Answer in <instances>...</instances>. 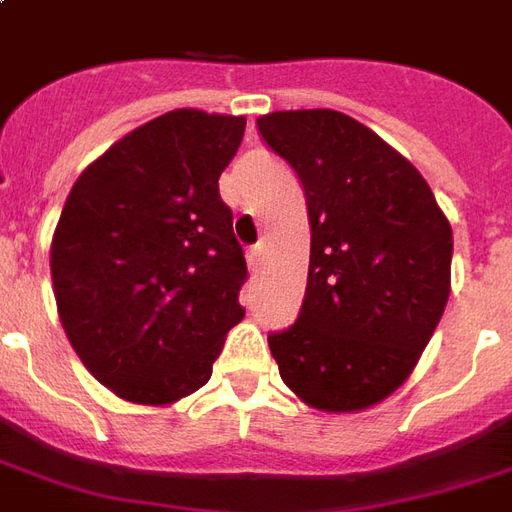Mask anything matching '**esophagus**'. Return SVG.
Masks as SVG:
<instances>
[{"mask_svg":"<svg viewBox=\"0 0 512 512\" xmlns=\"http://www.w3.org/2000/svg\"><path fill=\"white\" fill-rule=\"evenodd\" d=\"M263 255H266V244H263V241H260V244H255L252 246V249H249V268H260V263H263Z\"/></svg>","mask_w":512,"mask_h":512,"instance_id":"1","label":"esophagus"}]
</instances>
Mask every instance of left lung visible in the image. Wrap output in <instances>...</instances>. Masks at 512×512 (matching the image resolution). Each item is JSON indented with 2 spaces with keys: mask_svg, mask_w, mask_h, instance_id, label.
Instances as JSON below:
<instances>
[{
  "mask_svg": "<svg viewBox=\"0 0 512 512\" xmlns=\"http://www.w3.org/2000/svg\"><path fill=\"white\" fill-rule=\"evenodd\" d=\"M260 138L295 170L312 230L298 320L268 333L279 374L325 412L407 380L450 293L453 233L412 162L339 111H276Z\"/></svg>",
  "mask_w": 512,
  "mask_h": 512,
  "instance_id": "obj_1",
  "label": "left lung"
}]
</instances>
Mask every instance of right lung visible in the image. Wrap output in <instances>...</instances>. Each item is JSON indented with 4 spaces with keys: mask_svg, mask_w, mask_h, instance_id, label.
I'll return each mask as SVG.
<instances>
[{
    "mask_svg": "<svg viewBox=\"0 0 512 512\" xmlns=\"http://www.w3.org/2000/svg\"><path fill=\"white\" fill-rule=\"evenodd\" d=\"M244 116L170 111L83 170L51 244L67 339L116 396L170 404L203 388L244 317V249L219 176Z\"/></svg>",
    "mask_w": 512,
    "mask_h": 512,
    "instance_id": "add662e5",
    "label": "right lung"
}]
</instances>
